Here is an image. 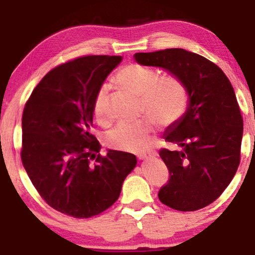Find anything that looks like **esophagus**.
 Instances as JSON below:
<instances>
[{
    "label": "esophagus",
    "instance_id": "34e87169",
    "mask_svg": "<svg viewBox=\"0 0 255 255\" xmlns=\"http://www.w3.org/2000/svg\"><path fill=\"white\" fill-rule=\"evenodd\" d=\"M156 152H148V153H142V154H139L137 158H139V160H148L151 159L152 157H156Z\"/></svg>",
    "mask_w": 255,
    "mask_h": 255
}]
</instances>
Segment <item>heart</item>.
<instances>
[{"label":"heart","instance_id":"1","mask_svg":"<svg viewBox=\"0 0 255 255\" xmlns=\"http://www.w3.org/2000/svg\"><path fill=\"white\" fill-rule=\"evenodd\" d=\"M120 87L140 97L142 109L152 120L162 126L176 122L188 105V92L182 81L172 75L159 77L150 67L131 63L116 73L114 78ZM109 87H99L93 99V115L97 121L107 119ZM154 136V126L150 120L120 122L108 131V144L126 152H144Z\"/></svg>","mask_w":255,"mask_h":255}]
</instances>
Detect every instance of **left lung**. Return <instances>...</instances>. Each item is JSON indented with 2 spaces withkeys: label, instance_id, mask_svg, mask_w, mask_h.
<instances>
[{
  "label": "left lung",
  "instance_id": "left-lung-1",
  "mask_svg": "<svg viewBox=\"0 0 255 255\" xmlns=\"http://www.w3.org/2000/svg\"><path fill=\"white\" fill-rule=\"evenodd\" d=\"M139 64L158 67L182 81L188 92L184 114L164 131L159 156L170 172L158 198L178 211H195L217 199L240 164L244 120L229 79L200 55L184 49L137 52Z\"/></svg>",
  "mask_w": 255,
  "mask_h": 255
}]
</instances>
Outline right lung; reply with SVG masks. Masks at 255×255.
Here are the masks:
<instances>
[{"mask_svg": "<svg viewBox=\"0 0 255 255\" xmlns=\"http://www.w3.org/2000/svg\"><path fill=\"white\" fill-rule=\"evenodd\" d=\"M122 56H85L56 67L32 92L22 114L21 160L52 209L75 218L105 211L136 165L128 152L108 150L91 133L93 99Z\"/></svg>", "mask_w": 255, "mask_h": 255, "instance_id": "1", "label": "right lung"}]
</instances>
